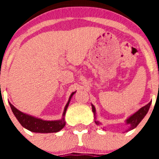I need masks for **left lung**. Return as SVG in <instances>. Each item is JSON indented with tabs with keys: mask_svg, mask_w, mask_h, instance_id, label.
Returning a JSON list of instances; mask_svg holds the SVG:
<instances>
[{
	"mask_svg": "<svg viewBox=\"0 0 159 159\" xmlns=\"http://www.w3.org/2000/svg\"><path fill=\"white\" fill-rule=\"evenodd\" d=\"M151 104H152V102H149L148 105H145L144 107L141 108L138 111H136L135 113L133 114L132 115H131V116H130L129 118L126 120L125 123L128 125H129V128H128V129L126 130V131H131V130L135 129V128L137 127L138 125H139V123L142 121V120L145 118V116L146 115V114L148 113L149 108H150V106H151ZM91 108H92V111L94 115V119H95L94 120V122H95L96 125H102L101 124V122H99L98 121H97V120H96L95 108H94V106L92 105V104H91Z\"/></svg>",
	"mask_w": 159,
	"mask_h": 159,
	"instance_id": "1",
	"label": "left lung"
}]
</instances>
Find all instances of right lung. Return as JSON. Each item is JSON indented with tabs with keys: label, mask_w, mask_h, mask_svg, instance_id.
Listing matches in <instances>:
<instances>
[{
	"label": "right lung",
	"mask_w": 159,
	"mask_h": 159,
	"mask_svg": "<svg viewBox=\"0 0 159 159\" xmlns=\"http://www.w3.org/2000/svg\"><path fill=\"white\" fill-rule=\"evenodd\" d=\"M75 93V92H72L71 94H70L68 103L66 104L65 109H64L62 118L60 120H56V121H46V120H42L41 118H38L36 117L27 115V114L23 113L20 111L17 110L10 102H9V105H10L11 110H12L13 113H14V116L16 117L17 121L26 129L29 130L32 132L36 133L57 132V131H61L65 127V113H66L67 108H68V105H69L70 99H71L72 96H73Z\"/></svg>",
	"instance_id": "add662e5"
}]
</instances>
